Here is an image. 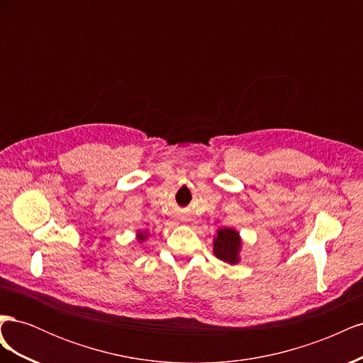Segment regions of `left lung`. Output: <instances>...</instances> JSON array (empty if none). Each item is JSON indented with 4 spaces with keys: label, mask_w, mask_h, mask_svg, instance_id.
<instances>
[{
    "label": "left lung",
    "mask_w": 363,
    "mask_h": 363,
    "mask_svg": "<svg viewBox=\"0 0 363 363\" xmlns=\"http://www.w3.org/2000/svg\"><path fill=\"white\" fill-rule=\"evenodd\" d=\"M242 251V238L236 228H218L213 236V255L228 265H238Z\"/></svg>",
    "instance_id": "obj_1"
}]
</instances>
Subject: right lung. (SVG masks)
<instances>
[{"label":"right lung","mask_w":363,"mask_h":363,"mask_svg":"<svg viewBox=\"0 0 363 363\" xmlns=\"http://www.w3.org/2000/svg\"><path fill=\"white\" fill-rule=\"evenodd\" d=\"M148 238H150L148 230H138L136 232V240L139 244H144Z\"/></svg>","instance_id":"right-lung-1"}]
</instances>
